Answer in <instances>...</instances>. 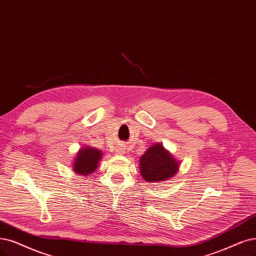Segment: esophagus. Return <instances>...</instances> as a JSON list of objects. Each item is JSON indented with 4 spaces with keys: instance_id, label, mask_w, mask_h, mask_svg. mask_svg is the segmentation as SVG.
Returning a JSON list of instances; mask_svg holds the SVG:
<instances>
[{
    "instance_id": "esophagus-1",
    "label": "esophagus",
    "mask_w": 256,
    "mask_h": 256,
    "mask_svg": "<svg viewBox=\"0 0 256 256\" xmlns=\"http://www.w3.org/2000/svg\"><path fill=\"white\" fill-rule=\"evenodd\" d=\"M122 153H124V148H116V154H122Z\"/></svg>"
}]
</instances>
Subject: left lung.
Listing matches in <instances>:
<instances>
[{
  "mask_svg": "<svg viewBox=\"0 0 256 256\" xmlns=\"http://www.w3.org/2000/svg\"><path fill=\"white\" fill-rule=\"evenodd\" d=\"M140 174L148 182H160L173 177L179 168V162L166 150L162 144L150 146L140 157Z\"/></svg>",
  "mask_w": 256,
  "mask_h": 256,
  "instance_id": "obj_1",
  "label": "left lung"
}]
</instances>
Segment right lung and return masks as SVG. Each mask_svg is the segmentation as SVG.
I'll list each match as a JSON object with an SVG mask.
<instances>
[{
    "mask_svg": "<svg viewBox=\"0 0 256 256\" xmlns=\"http://www.w3.org/2000/svg\"><path fill=\"white\" fill-rule=\"evenodd\" d=\"M102 155L103 154L100 150L92 146H84L80 148L72 164L74 172L79 175L90 176L96 171Z\"/></svg>",
    "mask_w": 256,
    "mask_h": 256,
    "instance_id": "1",
    "label": "right lung"
}]
</instances>
